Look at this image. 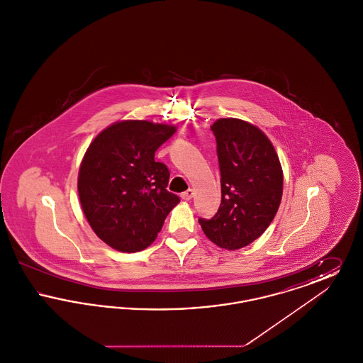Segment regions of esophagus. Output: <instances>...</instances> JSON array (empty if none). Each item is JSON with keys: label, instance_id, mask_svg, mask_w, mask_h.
<instances>
[{"label": "esophagus", "instance_id": "obj_1", "mask_svg": "<svg viewBox=\"0 0 363 363\" xmlns=\"http://www.w3.org/2000/svg\"><path fill=\"white\" fill-rule=\"evenodd\" d=\"M193 196H194V190L193 189L185 190L184 193H181V197H182L184 200H190Z\"/></svg>", "mask_w": 363, "mask_h": 363}]
</instances>
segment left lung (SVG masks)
<instances>
[{"mask_svg": "<svg viewBox=\"0 0 363 363\" xmlns=\"http://www.w3.org/2000/svg\"><path fill=\"white\" fill-rule=\"evenodd\" d=\"M211 130L216 138L222 201L215 216L199 222L211 241L235 250L257 240L274 220L283 172L272 143L252 123L222 118Z\"/></svg>", "mask_w": 363, "mask_h": 363, "instance_id": "left-lung-1", "label": "left lung"}]
</instances>
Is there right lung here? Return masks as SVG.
<instances>
[{"label": "right lung", "mask_w": 363, "mask_h": 363, "mask_svg": "<svg viewBox=\"0 0 363 363\" xmlns=\"http://www.w3.org/2000/svg\"><path fill=\"white\" fill-rule=\"evenodd\" d=\"M175 132L172 125L117 122L86 150L79 172V197L95 234L111 247L133 253L155 241L179 197L166 189L170 172L156 150Z\"/></svg>", "instance_id": "right-lung-1"}]
</instances>
